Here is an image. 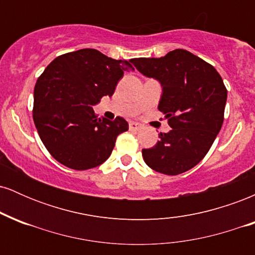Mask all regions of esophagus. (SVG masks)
<instances>
[{"label":"esophagus","instance_id":"34e87169","mask_svg":"<svg viewBox=\"0 0 255 255\" xmlns=\"http://www.w3.org/2000/svg\"><path fill=\"white\" fill-rule=\"evenodd\" d=\"M140 128H141V126H140V124H137V122H134V121L129 122V129L130 130H139Z\"/></svg>","mask_w":255,"mask_h":255}]
</instances>
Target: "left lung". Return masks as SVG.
<instances>
[{
  "label": "left lung",
  "mask_w": 255,
  "mask_h": 255,
  "mask_svg": "<svg viewBox=\"0 0 255 255\" xmlns=\"http://www.w3.org/2000/svg\"><path fill=\"white\" fill-rule=\"evenodd\" d=\"M142 75L162 86L158 109L165 114L171 130L160 133L142 158L151 169L178 175L206 156L221 130L227 89L215 67L192 52L176 49L159 58H131Z\"/></svg>",
  "instance_id": "1"
}]
</instances>
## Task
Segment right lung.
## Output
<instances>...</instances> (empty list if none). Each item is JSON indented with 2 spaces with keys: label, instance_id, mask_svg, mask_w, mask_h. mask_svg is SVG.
Masks as SVG:
<instances>
[{
  "label": "right lung",
  "instance_id": "right-lung-1",
  "mask_svg": "<svg viewBox=\"0 0 255 255\" xmlns=\"http://www.w3.org/2000/svg\"><path fill=\"white\" fill-rule=\"evenodd\" d=\"M134 71L126 60H114L95 49L55 58L38 78L33 121L46 150L61 164L86 170L110 157L119 134L128 130L122 118L97 119L92 107L114 95L124 73Z\"/></svg>",
  "mask_w": 255,
  "mask_h": 255
}]
</instances>
